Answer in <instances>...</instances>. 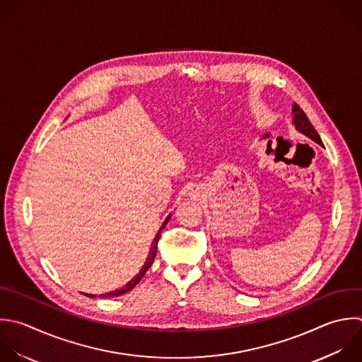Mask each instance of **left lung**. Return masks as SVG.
I'll list each match as a JSON object with an SVG mask.
<instances>
[{
	"label": "left lung",
	"mask_w": 362,
	"mask_h": 362,
	"mask_svg": "<svg viewBox=\"0 0 362 362\" xmlns=\"http://www.w3.org/2000/svg\"><path fill=\"white\" fill-rule=\"evenodd\" d=\"M291 113H293V124H294L296 130H297L298 133L304 134L305 137H308L310 140L315 141L317 144L322 146V143H321V139H320L318 133H317V132H315V129L311 126L310 120L307 119L305 113L300 109V106H298V105H296V103L293 105V110H291Z\"/></svg>",
	"instance_id": "obj_1"
}]
</instances>
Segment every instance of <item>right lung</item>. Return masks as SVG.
Segmentation results:
<instances>
[{"instance_id":"right-lung-1","label":"right lung","mask_w":362,"mask_h":362,"mask_svg":"<svg viewBox=\"0 0 362 362\" xmlns=\"http://www.w3.org/2000/svg\"><path fill=\"white\" fill-rule=\"evenodd\" d=\"M170 218H171V214L165 218V221L163 222V225L160 226V229H158V232L156 233V238H154V240H153V245H151V247H150V252H148V256H147V260H146V263L141 266V269H140V272L130 280V281H127L126 283V286H123L122 288H117V290H113V291H109V293H105V294H100L99 297H103V298H107V297H117V296H122V294H124V293H127V291H130L141 279H143V276L146 274V272L150 269V266L153 264V262H154V257H156V255H157V242H158V239H160V236H161V232H163V229L165 228V225L168 223V221H170ZM85 294V293H83ZM85 296H88V297H96V294H85Z\"/></svg>"}]
</instances>
